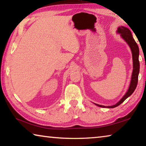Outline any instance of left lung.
I'll use <instances>...</instances> for the list:
<instances>
[{
	"label": "left lung",
	"mask_w": 146,
	"mask_h": 146,
	"mask_svg": "<svg viewBox=\"0 0 146 146\" xmlns=\"http://www.w3.org/2000/svg\"><path fill=\"white\" fill-rule=\"evenodd\" d=\"M117 33L120 34V36H122V38L127 43L128 45L130 47L131 50L132 52V56H133V70L131 76V80L130 85L129 89H128L126 93L125 94L124 96L121 98V100L118 102L116 104L111 106H104L99 104H97V106H99L101 108H113L117 107L118 106L121 104L123 101H124L127 98H128L133 94L137 88L138 84V74L140 71V63L139 60H138V56H139V48L137 44L136 43L134 38H133L131 32L129 29L125 28L123 26H120L118 28Z\"/></svg>",
	"instance_id": "left-lung-1"
}]
</instances>
